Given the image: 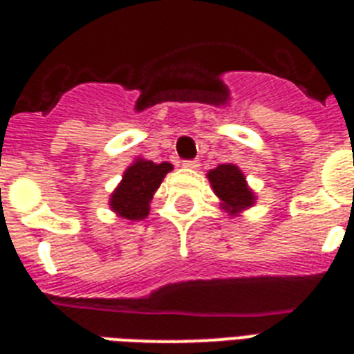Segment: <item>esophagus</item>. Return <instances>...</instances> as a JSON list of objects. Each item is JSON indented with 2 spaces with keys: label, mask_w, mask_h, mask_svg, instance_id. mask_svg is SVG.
Wrapping results in <instances>:
<instances>
[{
  "label": "esophagus",
  "mask_w": 354,
  "mask_h": 354,
  "mask_svg": "<svg viewBox=\"0 0 354 354\" xmlns=\"http://www.w3.org/2000/svg\"><path fill=\"white\" fill-rule=\"evenodd\" d=\"M198 165H200L198 160H185V161H183V167H185V169H198Z\"/></svg>",
  "instance_id": "obj_1"
}]
</instances>
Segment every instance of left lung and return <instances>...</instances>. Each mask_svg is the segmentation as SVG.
<instances>
[{"instance_id":"8db88e82","label":"left lung","mask_w":354,"mask_h":354,"mask_svg":"<svg viewBox=\"0 0 354 354\" xmlns=\"http://www.w3.org/2000/svg\"><path fill=\"white\" fill-rule=\"evenodd\" d=\"M209 183L215 194L222 200V207L230 215H239L255 204V194L248 187L242 171L233 163H224L207 172Z\"/></svg>"}]
</instances>
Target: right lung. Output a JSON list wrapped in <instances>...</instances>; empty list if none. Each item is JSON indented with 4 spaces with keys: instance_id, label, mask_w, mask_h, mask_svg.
<instances>
[{
    "instance_id": "add662e5",
    "label": "right lung",
    "mask_w": 354,
    "mask_h": 354,
    "mask_svg": "<svg viewBox=\"0 0 354 354\" xmlns=\"http://www.w3.org/2000/svg\"><path fill=\"white\" fill-rule=\"evenodd\" d=\"M171 163H154L138 158L122 174L121 183L110 196V207L127 221H143L150 211V200L163 182Z\"/></svg>"
}]
</instances>
